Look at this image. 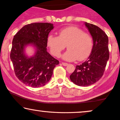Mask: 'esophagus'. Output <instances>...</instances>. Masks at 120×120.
<instances>
[{"label": "esophagus", "instance_id": "esophagus-1", "mask_svg": "<svg viewBox=\"0 0 120 120\" xmlns=\"http://www.w3.org/2000/svg\"><path fill=\"white\" fill-rule=\"evenodd\" d=\"M62 64L64 66H68V64L67 63H65V62H62Z\"/></svg>", "mask_w": 120, "mask_h": 120}]
</instances>
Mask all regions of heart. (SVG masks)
Returning a JSON list of instances; mask_svg holds the SVG:
<instances>
[{"label": "heart", "mask_w": 120, "mask_h": 120, "mask_svg": "<svg viewBox=\"0 0 120 120\" xmlns=\"http://www.w3.org/2000/svg\"><path fill=\"white\" fill-rule=\"evenodd\" d=\"M47 44L52 54L57 57L67 45L68 49L62 56L67 61H74L77 59L78 60H85L90 56L93 47L91 35L75 26L61 29L59 32V36L48 35Z\"/></svg>", "instance_id": "1"}]
</instances>
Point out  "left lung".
I'll return each instance as SVG.
<instances>
[{
    "instance_id": "left-lung-1",
    "label": "left lung",
    "mask_w": 120,
    "mask_h": 120,
    "mask_svg": "<svg viewBox=\"0 0 120 120\" xmlns=\"http://www.w3.org/2000/svg\"><path fill=\"white\" fill-rule=\"evenodd\" d=\"M85 24L93 39V47L88 59L76 66L69 77L79 86L87 87L95 83L102 77L109 59V38L98 26L85 22Z\"/></svg>"
}]
</instances>
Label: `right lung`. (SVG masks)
I'll list each match as a JSON object with an SVG mask.
<instances>
[{"instance_id": "obj_1", "label": "right lung", "mask_w": 120, "mask_h": 120, "mask_svg": "<svg viewBox=\"0 0 120 120\" xmlns=\"http://www.w3.org/2000/svg\"><path fill=\"white\" fill-rule=\"evenodd\" d=\"M53 24L34 23L23 26L14 36L10 52L17 77L25 85L37 88L45 85L51 79L54 67L59 61L47 51V39ZM32 45L34 55L29 57L25 48Z\"/></svg>"}]
</instances>
